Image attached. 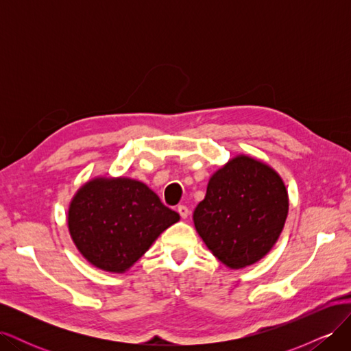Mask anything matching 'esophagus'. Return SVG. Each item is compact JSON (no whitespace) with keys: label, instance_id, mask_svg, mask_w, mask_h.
Returning a JSON list of instances; mask_svg holds the SVG:
<instances>
[{"label":"esophagus","instance_id":"esophagus-1","mask_svg":"<svg viewBox=\"0 0 351 351\" xmlns=\"http://www.w3.org/2000/svg\"><path fill=\"white\" fill-rule=\"evenodd\" d=\"M177 212H178L180 217H182L183 219H186L189 217V208L184 206V205H178L177 206Z\"/></svg>","mask_w":351,"mask_h":351}]
</instances>
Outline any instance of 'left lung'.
I'll return each instance as SVG.
<instances>
[{"instance_id":"obj_1","label":"left lung","mask_w":351,"mask_h":351,"mask_svg":"<svg viewBox=\"0 0 351 351\" xmlns=\"http://www.w3.org/2000/svg\"><path fill=\"white\" fill-rule=\"evenodd\" d=\"M289 205L281 176L261 159L240 154L210 176L193 222L219 262L241 269L271 252L282 232Z\"/></svg>"}]
</instances>
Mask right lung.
Listing matches in <instances>:
<instances>
[{"label":"right lung","mask_w":351,"mask_h":351,"mask_svg":"<svg viewBox=\"0 0 351 351\" xmlns=\"http://www.w3.org/2000/svg\"><path fill=\"white\" fill-rule=\"evenodd\" d=\"M180 221L145 183L98 176L70 200L67 226L74 246L95 268L124 274Z\"/></svg>","instance_id":"right-lung-1"}]
</instances>
